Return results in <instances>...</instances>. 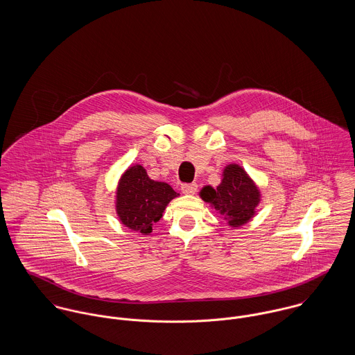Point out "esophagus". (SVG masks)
I'll return each mask as SVG.
<instances>
[{
	"label": "esophagus",
	"instance_id": "obj_1",
	"mask_svg": "<svg viewBox=\"0 0 355 355\" xmlns=\"http://www.w3.org/2000/svg\"><path fill=\"white\" fill-rule=\"evenodd\" d=\"M181 191L185 193V195H195L197 192V184H182L181 185Z\"/></svg>",
	"mask_w": 355,
	"mask_h": 355
}]
</instances>
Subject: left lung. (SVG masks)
I'll use <instances>...</instances> for the list:
<instances>
[{"mask_svg":"<svg viewBox=\"0 0 355 355\" xmlns=\"http://www.w3.org/2000/svg\"><path fill=\"white\" fill-rule=\"evenodd\" d=\"M200 196L209 202L220 216L233 227L248 223L260 202V192L246 171L238 164H229L223 170L219 187H204Z\"/></svg>","mask_w":355,"mask_h":355,"instance_id":"8db88e82","label":"left lung"}]
</instances>
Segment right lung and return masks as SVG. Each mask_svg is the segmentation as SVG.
Segmentation results:
<instances>
[{
  "mask_svg": "<svg viewBox=\"0 0 355 355\" xmlns=\"http://www.w3.org/2000/svg\"><path fill=\"white\" fill-rule=\"evenodd\" d=\"M174 197L177 193L168 184L151 180L140 164L132 166L119 180L116 205L119 220L135 232L150 234Z\"/></svg>",
  "mask_w": 355,
  "mask_h": 355,
  "instance_id": "add662e5",
  "label": "right lung"
}]
</instances>
